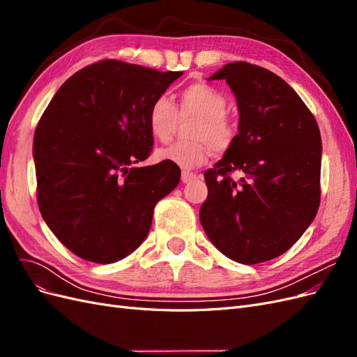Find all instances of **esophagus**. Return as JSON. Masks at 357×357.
<instances>
[{"label":"esophagus","mask_w":357,"mask_h":357,"mask_svg":"<svg viewBox=\"0 0 357 357\" xmlns=\"http://www.w3.org/2000/svg\"><path fill=\"white\" fill-rule=\"evenodd\" d=\"M197 178H198V176L193 174V172H189V171H183L181 172V181L183 183H190V181L197 180Z\"/></svg>","instance_id":"esophagus-1"}]
</instances>
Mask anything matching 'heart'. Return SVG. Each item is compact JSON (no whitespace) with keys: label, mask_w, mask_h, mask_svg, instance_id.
<instances>
[{"label":"heart","mask_w":357,"mask_h":357,"mask_svg":"<svg viewBox=\"0 0 357 357\" xmlns=\"http://www.w3.org/2000/svg\"><path fill=\"white\" fill-rule=\"evenodd\" d=\"M226 107L225 95L204 82H193L180 91L177 109L167 96H156L147 110V128L158 142H168L178 117L192 121L188 126L190 142H177L156 150V159L190 169L205 164L210 150L225 153L236 137V123L226 113Z\"/></svg>","instance_id":"obj_1"}]
</instances>
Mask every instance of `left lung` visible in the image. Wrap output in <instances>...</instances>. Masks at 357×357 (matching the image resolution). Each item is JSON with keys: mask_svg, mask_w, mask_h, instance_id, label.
<instances>
[{"mask_svg": "<svg viewBox=\"0 0 357 357\" xmlns=\"http://www.w3.org/2000/svg\"><path fill=\"white\" fill-rule=\"evenodd\" d=\"M208 80H226L240 121L234 144L204 172L208 197L199 220L232 261L253 265L287 252L320 204L321 137L314 116L277 74L231 62ZM231 172H240L235 182Z\"/></svg>", "mask_w": 357, "mask_h": 357, "instance_id": "obj_1", "label": "left lung"}]
</instances>
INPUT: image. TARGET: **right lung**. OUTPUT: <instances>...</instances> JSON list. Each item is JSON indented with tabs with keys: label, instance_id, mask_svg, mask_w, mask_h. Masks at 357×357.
<instances>
[{
	"label": "right lung",
	"instance_id": "add662e5",
	"mask_svg": "<svg viewBox=\"0 0 357 357\" xmlns=\"http://www.w3.org/2000/svg\"><path fill=\"white\" fill-rule=\"evenodd\" d=\"M183 73L114 59L73 74L53 96L34 134L37 199L43 219L74 255L113 264L150 231L159 199L180 168L152 152L147 110Z\"/></svg>",
	"mask_w": 357,
	"mask_h": 357
}]
</instances>
